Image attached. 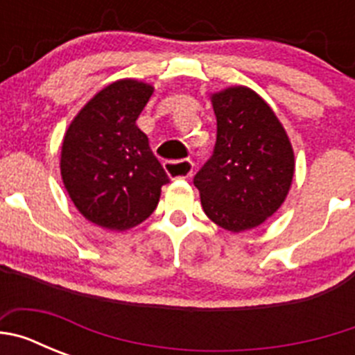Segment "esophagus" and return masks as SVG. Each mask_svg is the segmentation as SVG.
I'll use <instances>...</instances> for the list:
<instances>
[{"label":"esophagus","instance_id":"obj_1","mask_svg":"<svg viewBox=\"0 0 355 355\" xmlns=\"http://www.w3.org/2000/svg\"><path fill=\"white\" fill-rule=\"evenodd\" d=\"M163 167L171 178H190L193 172V162L190 158L175 159V162L171 159V162L163 163Z\"/></svg>","mask_w":355,"mask_h":355}]
</instances>
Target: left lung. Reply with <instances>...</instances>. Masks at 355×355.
<instances>
[{"mask_svg":"<svg viewBox=\"0 0 355 355\" xmlns=\"http://www.w3.org/2000/svg\"><path fill=\"white\" fill-rule=\"evenodd\" d=\"M213 155L193 178L202 209L216 225L241 233L274 215L290 192L293 147L274 110L247 87L211 96Z\"/></svg>","mask_w":355,"mask_h":355,"instance_id":"obj_1","label":"left lung"}]
</instances>
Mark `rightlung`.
Wrapping results in <instances>:
<instances>
[{
    "label": "right lung",
    "instance_id": "add662e5",
    "mask_svg": "<svg viewBox=\"0 0 355 355\" xmlns=\"http://www.w3.org/2000/svg\"><path fill=\"white\" fill-rule=\"evenodd\" d=\"M155 89L119 80L96 94L69 124L60 172L78 211L112 231L139 225L158 206L168 183L137 119Z\"/></svg>",
    "mask_w": 355,
    "mask_h": 355
}]
</instances>
